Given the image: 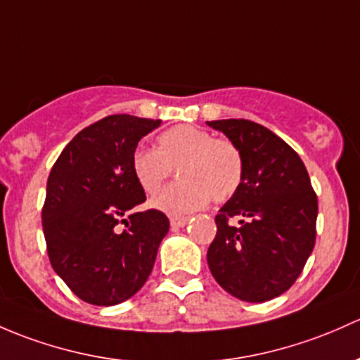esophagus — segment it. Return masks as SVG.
<instances>
[{
  "instance_id": "1",
  "label": "esophagus",
  "mask_w": 360,
  "mask_h": 360,
  "mask_svg": "<svg viewBox=\"0 0 360 360\" xmlns=\"http://www.w3.org/2000/svg\"><path fill=\"white\" fill-rule=\"evenodd\" d=\"M188 221H190V217H172L170 219V228L174 231L181 229L188 224Z\"/></svg>"
}]
</instances>
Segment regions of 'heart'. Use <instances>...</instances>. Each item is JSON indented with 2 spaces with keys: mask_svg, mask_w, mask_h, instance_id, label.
<instances>
[{
  "mask_svg": "<svg viewBox=\"0 0 360 360\" xmlns=\"http://www.w3.org/2000/svg\"><path fill=\"white\" fill-rule=\"evenodd\" d=\"M132 174L146 195L160 191L165 181L179 170L172 184L151 202L169 215L196 212L214 202H228L243 184L245 158L240 146L228 138H215L196 126H176L157 138V150L136 148Z\"/></svg>",
  "mask_w": 360,
  "mask_h": 360,
  "instance_id": "heart-1",
  "label": "heart"
}]
</instances>
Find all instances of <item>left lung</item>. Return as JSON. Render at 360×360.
Segmentation results:
<instances>
[{
  "mask_svg": "<svg viewBox=\"0 0 360 360\" xmlns=\"http://www.w3.org/2000/svg\"><path fill=\"white\" fill-rule=\"evenodd\" d=\"M207 124L245 158L243 184L215 215L210 272L240 300H272L297 281L316 245V191L297 151L267 127L245 119Z\"/></svg>",
  "mask_w": 360,
  "mask_h": 360,
  "instance_id": "8db88e82",
  "label": "left lung"
}]
</instances>
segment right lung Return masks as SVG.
I'll list each match as a JSON object with an SVG mask.
<instances>
[{"label": "right lung", "mask_w": 360, "mask_h": 360, "mask_svg": "<svg viewBox=\"0 0 360 360\" xmlns=\"http://www.w3.org/2000/svg\"><path fill=\"white\" fill-rule=\"evenodd\" d=\"M162 120L117 113L84 127L63 148L46 184L43 233L56 274L81 300L117 305L148 279L169 233L160 210L134 212L146 200L131 158ZM127 229L120 231V224Z\"/></svg>", "instance_id": "1"}]
</instances>
